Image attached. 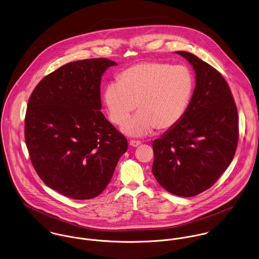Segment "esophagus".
Masks as SVG:
<instances>
[{
	"label": "esophagus",
	"mask_w": 259,
	"mask_h": 259,
	"mask_svg": "<svg viewBox=\"0 0 259 259\" xmlns=\"http://www.w3.org/2000/svg\"><path fill=\"white\" fill-rule=\"evenodd\" d=\"M129 144H130L131 146H133V147H137V146H139V145L141 144V142L138 141V140H130V141H129Z\"/></svg>",
	"instance_id": "esophagus-1"
}]
</instances>
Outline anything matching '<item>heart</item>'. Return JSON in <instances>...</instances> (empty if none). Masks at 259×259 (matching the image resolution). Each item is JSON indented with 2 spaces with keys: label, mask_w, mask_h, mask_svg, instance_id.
<instances>
[{
  "label": "heart",
  "mask_w": 259,
  "mask_h": 259,
  "mask_svg": "<svg viewBox=\"0 0 259 259\" xmlns=\"http://www.w3.org/2000/svg\"><path fill=\"white\" fill-rule=\"evenodd\" d=\"M194 90V79L185 66L143 62L124 70L119 81L108 83L104 102L110 121L123 124L137 108L140 110L123 125L131 136H141L176 126L185 116Z\"/></svg>",
  "instance_id": "obj_1"
}]
</instances>
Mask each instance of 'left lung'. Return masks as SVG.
Here are the masks:
<instances>
[{
	"label": "left lung",
	"instance_id": "8db88e82",
	"mask_svg": "<svg viewBox=\"0 0 259 259\" xmlns=\"http://www.w3.org/2000/svg\"><path fill=\"white\" fill-rule=\"evenodd\" d=\"M196 86L185 116L152 144V172L168 192L195 196L210 188L231 163L238 143V114L222 75L191 53Z\"/></svg>",
	"mask_w": 259,
	"mask_h": 259
}]
</instances>
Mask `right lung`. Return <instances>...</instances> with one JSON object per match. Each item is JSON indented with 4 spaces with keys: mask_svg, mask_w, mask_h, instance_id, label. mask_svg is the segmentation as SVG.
Masks as SVG:
<instances>
[{
    "mask_svg": "<svg viewBox=\"0 0 259 259\" xmlns=\"http://www.w3.org/2000/svg\"><path fill=\"white\" fill-rule=\"evenodd\" d=\"M117 65L106 58L68 63L44 77L32 92L25 140L43 182L69 198L101 194L127 139L100 111L101 77Z\"/></svg>",
    "mask_w": 259,
    "mask_h": 259,
    "instance_id": "obj_1",
    "label": "right lung"
}]
</instances>
